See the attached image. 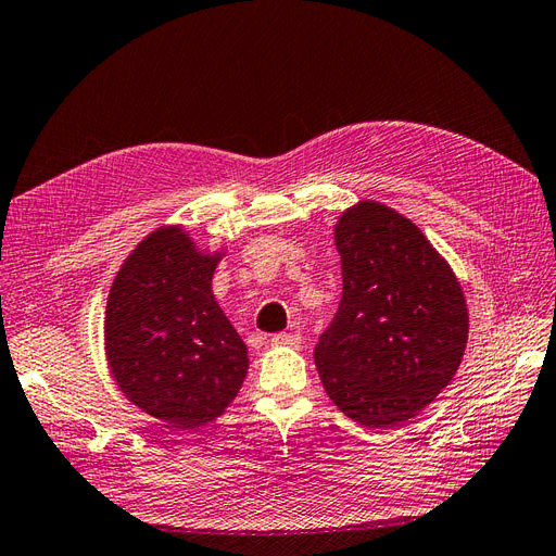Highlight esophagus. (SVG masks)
I'll return each mask as SVG.
<instances>
[{
  "instance_id": "esophagus-1",
  "label": "esophagus",
  "mask_w": 556,
  "mask_h": 556,
  "mask_svg": "<svg viewBox=\"0 0 556 556\" xmlns=\"http://www.w3.org/2000/svg\"><path fill=\"white\" fill-rule=\"evenodd\" d=\"M274 348H299L301 345V333H274L271 336Z\"/></svg>"
}]
</instances>
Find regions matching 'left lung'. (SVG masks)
I'll return each instance as SVG.
<instances>
[{
    "label": "left lung",
    "mask_w": 556,
    "mask_h": 556,
    "mask_svg": "<svg viewBox=\"0 0 556 556\" xmlns=\"http://www.w3.org/2000/svg\"><path fill=\"white\" fill-rule=\"evenodd\" d=\"M343 296L315 345L325 392L368 429L415 417L450 384L468 343L466 296L413 220L376 199L333 225Z\"/></svg>",
    "instance_id": "1"
}]
</instances>
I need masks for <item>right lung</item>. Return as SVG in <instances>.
I'll use <instances>...</instances> for the list:
<instances>
[{"instance_id":"1","label":"right lung","mask_w":556,"mask_h":556,"mask_svg":"<svg viewBox=\"0 0 556 556\" xmlns=\"http://www.w3.org/2000/svg\"><path fill=\"white\" fill-rule=\"evenodd\" d=\"M225 255L182 225H162L129 252L109 290L104 355L117 390L182 431L225 415L248 376V348L211 288Z\"/></svg>"}]
</instances>
